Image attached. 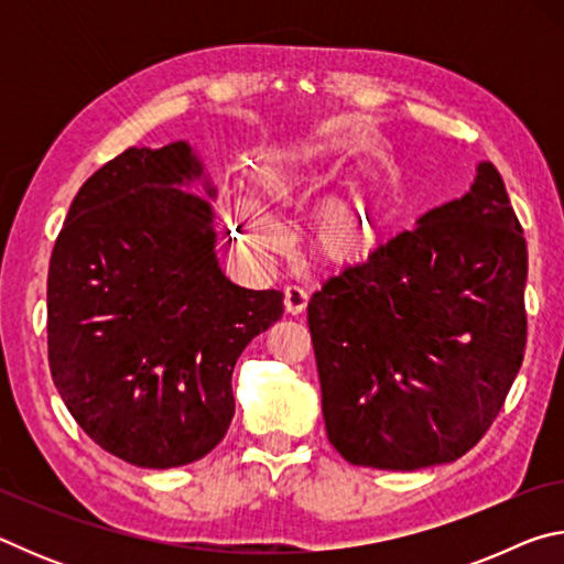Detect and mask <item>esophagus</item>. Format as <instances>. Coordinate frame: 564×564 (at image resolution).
Here are the masks:
<instances>
[{
    "label": "esophagus",
    "instance_id": "1",
    "mask_svg": "<svg viewBox=\"0 0 564 564\" xmlns=\"http://www.w3.org/2000/svg\"><path fill=\"white\" fill-rule=\"evenodd\" d=\"M283 303H285V311H289L291 316H299V313L305 311V305H308V293H305L301 285H285Z\"/></svg>",
    "mask_w": 564,
    "mask_h": 564
}]
</instances>
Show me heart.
<instances>
[{"label": "heart", "mask_w": 564, "mask_h": 564, "mask_svg": "<svg viewBox=\"0 0 564 564\" xmlns=\"http://www.w3.org/2000/svg\"><path fill=\"white\" fill-rule=\"evenodd\" d=\"M259 184L273 198H289L299 181V169L289 154H271L261 161ZM238 234L248 251L275 253L283 246V231L269 208H263L256 198H241L236 212ZM318 243L330 259H348L358 253L366 243V231L358 214L346 204H333L318 218Z\"/></svg>", "instance_id": "b5f03b06"}]
</instances>
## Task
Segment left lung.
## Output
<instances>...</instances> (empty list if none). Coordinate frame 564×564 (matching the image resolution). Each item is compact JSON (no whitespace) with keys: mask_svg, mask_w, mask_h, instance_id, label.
<instances>
[{"mask_svg":"<svg viewBox=\"0 0 564 564\" xmlns=\"http://www.w3.org/2000/svg\"><path fill=\"white\" fill-rule=\"evenodd\" d=\"M321 285L308 328L333 447L352 465L453 463L488 433L522 366L528 246L490 161Z\"/></svg>","mask_w":564,"mask_h":564,"instance_id":"8db88e82","label":"left lung"}]
</instances>
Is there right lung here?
<instances>
[{
    "instance_id": "1",
    "label": "right lung",
    "mask_w": 564,
    "mask_h": 564,
    "mask_svg": "<svg viewBox=\"0 0 564 564\" xmlns=\"http://www.w3.org/2000/svg\"><path fill=\"white\" fill-rule=\"evenodd\" d=\"M186 141L131 147L84 181L46 281L54 386L76 423L131 465L202 460L236 413L238 356L283 316L281 291L226 279L214 206Z\"/></svg>"
}]
</instances>
